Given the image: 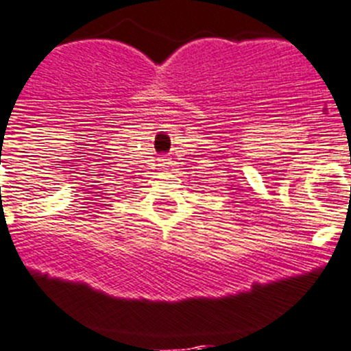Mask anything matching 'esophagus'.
<instances>
[{"label":"esophagus","mask_w":351,"mask_h":351,"mask_svg":"<svg viewBox=\"0 0 351 351\" xmlns=\"http://www.w3.org/2000/svg\"><path fill=\"white\" fill-rule=\"evenodd\" d=\"M169 164H171V162H169L167 158H162V160H160V167H162V169H167Z\"/></svg>","instance_id":"1"}]
</instances>
